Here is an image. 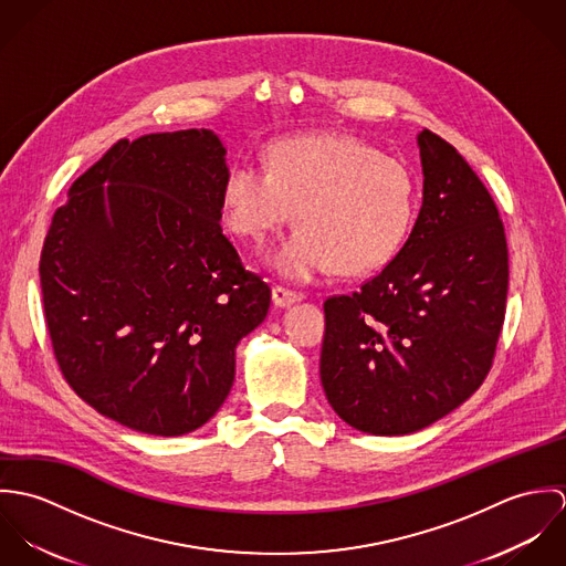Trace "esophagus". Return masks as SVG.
Returning a JSON list of instances; mask_svg holds the SVG:
<instances>
[{
  "instance_id": "1",
  "label": "esophagus",
  "mask_w": 566,
  "mask_h": 566,
  "mask_svg": "<svg viewBox=\"0 0 566 566\" xmlns=\"http://www.w3.org/2000/svg\"><path fill=\"white\" fill-rule=\"evenodd\" d=\"M298 301H301V294H298V292L287 290V287H283V285H274V287H272V303H274L276 307H290V305H294V303H298Z\"/></svg>"
}]
</instances>
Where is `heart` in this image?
Listing matches in <instances>:
<instances>
[{
  "label": "heart",
  "mask_w": 566,
  "mask_h": 566,
  "mask_svg": "<svg viewBox=\"0 0 566 566\" xmlns=\"http://www.w3.org/2000/svg\"><path fill=\"white\" fill-rule=\"evenodd\" d=\"M224 220L250 242L298 227L268 263L290 281L333 265L342 274L381 268L413 220L416 185L403 163L348 135H305L268 148L265 167L231 165L222 187Z\"/></svg>",
  "instance_id": "1"
}]
</instances>
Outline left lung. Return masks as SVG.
<instances>
[{"instance_id": "8db88e82", "label": "left lung", "mask_w": 566, "mask_h": 566, "mask_svg": "<svg viewBox=\"0 0 566 566\" xmlns=\"http://www.w3.org/2000/svg\"><path fill=\"white\" fill-rule=\"evenodd\" d=\"M422 207L397 256L359 292L324 303L326 401L373 436L413 433L464 403L492 366L505 318L507 243L462 155L418 135Z\"/></svg>"}]
</instances>
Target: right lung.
Returning a JSON list of instances; mask_svg holds the SVG:
<instances>
[{
    "label": "right lung",
    "instance_id": "obj_1",
    "mask_svg": "<svg viewBox=\"0 0 566 566\" xmlns=\"http://www.w3.org/2000/svg\"><path fill=\"white\" fill-rule=\"evenodd\" d=\"M227 150L207 128L117 142L70 187L43 243L45 323L63 377L150 436L202 427L270 287L222 233Z\"/></svg>",
    "mask_w": 566,
    "mask_h": 566
}]
</instances>
